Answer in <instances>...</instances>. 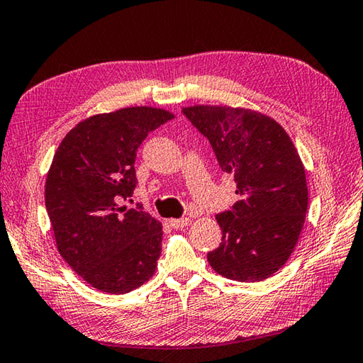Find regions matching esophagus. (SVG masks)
<instances>
[{"mask_svg": "<svg viewBox=\"0 0 363 363\" xmlns=\"http://www.w3.org/2000/svg\"><path fill=\"white\" fill-rule=\"evenodd\" d=\"M189 223H190L189 217H186V219H171L169 220V225L173 228H184V227H187Z\"/></svg>", "mask_w": 363, "mask_h": 363, "instance_id": "1", "label": "esophagus"}]
</instances>
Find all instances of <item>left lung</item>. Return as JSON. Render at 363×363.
<instances>
[{
  "mask_svg": "<svg viewBox=\"0 0 363 363\" xmlns=\"http://www.w3.org/2000/svg\"><path fill=\"white\" fill-rule=\"evenodd\" d=\"M184 114L213 146L222 171L236 181L232 211L217 214L222 242L208 254L227 279L259 282L286 265L306 220L305 164L291 136L249 108L195 104Z\"/></svg>",
  "mask_w": 363,
  "mask_h": 363,
  "instance_id": "1",
  "label": "left lung"
}]
</instances>
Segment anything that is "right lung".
<instances>
[{"label":"right lung","mask_w":363,"mask_h":363,"mask_svg":"<svg viewBox=\"0 0 363 363\" xmlns=\"http://www.w3.org/2000/svg\"><path fill=\"white\" fill-rule=\"evenodd\" d=\"M173 117L152 106L90 116L68 131L50 163L45 208L57 249L98 291L127 294L155 273L162 223L117 201L136 187L138 147Z\"/></svg>","instance_id":"1"}]
</instances>
